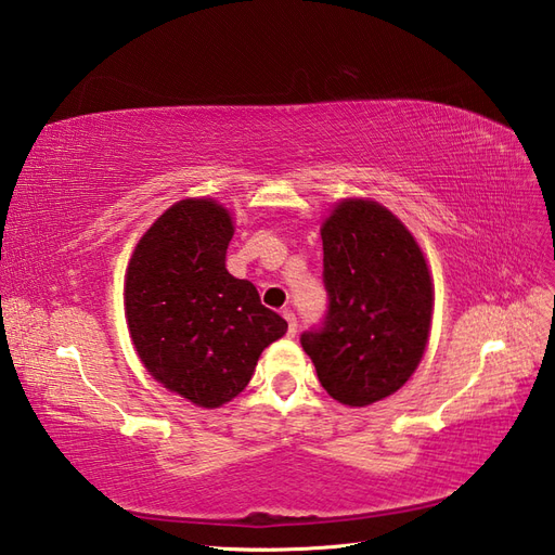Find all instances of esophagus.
<instances>
[{
    "instance_id": "obj_1",
    "label": "esophagus",
    "mask_w": 555,
    "mask_h": 555,
    "mask_svg": "<svg viewBox=\"0 0 555 555\" xmlns=\"http://www.w3.org/2000/svg\"><path fill=\"white\" fill-rule=\"evenodd\" d=\"M282 315H285V320H287V332L294 337L297 335V315H294L289 309L282 311Z\"/></svg>"
}]
</instances>
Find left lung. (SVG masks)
<instances>
[{
    "mask_svg": "<svg viewBox=\"0 0 555 555\" xmlns=\"http://www.w3.org/2000/svg\"><path fill=\"white\" fill-rule=\"evenodd\" d=\"M320 235L327 311L301 347L332 399L375 403L423 359L433 280L411 232L375 202H341Z\"/></svg>",
    "mask_w": 555,
    "mask_h": 555,
    "instance_id": "left-lung-1",
    "label": "left lung"
}]
</instances>
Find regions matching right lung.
I'll list each match as a JSON object with an SVG mask.
<instances>
[{"label":"right lung","instance_id":"obj_1","mask_svg":"<svg viewBox=\"0 0 555 555\" xmlns=\"http://www.w3.org/2000/svg\"><path fill=\"white\" fill-rule=\"evenodd\" d=\"M232 232L216 202H178L146 230L126 275V315L144 367L204 409L235 399L261 351L287 332L249 280L228 273Z\"/></svg>","mask_w":555,"mask_h":555}]
</instances>
